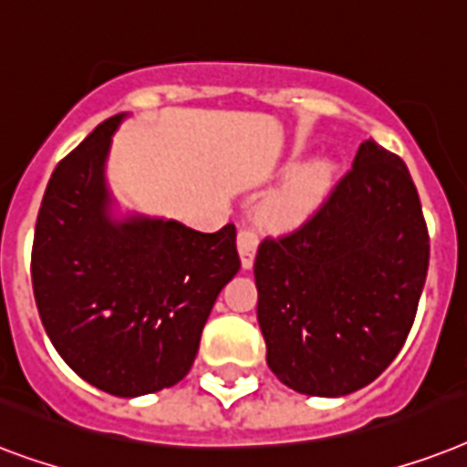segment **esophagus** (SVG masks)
Segmentation results:
<instances>
[{
	"label": "esophagus",
	"instance_id": "1",
	"mask_svg": "<svg viewBox=\"0 0 467 467\" xmlns=\"http://www.w3.org/2000/svg\"><path fill=\"white\" fill-rule=\"evenodd\" d=\"M257 244H260V238H257L255 231L238 229L236 245H238V255H241V265H244V270H251L253 263H255Z\"/></svg>",
	"mask_w": 467,
	"mask_h": 467
}]
</instances>
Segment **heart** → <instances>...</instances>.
Instances as JSON below:
<instances>
[{"mask_svg":"<svg viewBox=\"0 0 467 467\" xmlns=\"http://www.w3.org/2000/svg\"><path fill=\"white\" fill-rule=\"evenodd\" d=\"M285 175L286 181L265 204V222L275 229H296L323 204L333 173L327 161H311L304 166L286 163Z\"/></svg>","mask_w":467,"mask_h":467,"instance_id":"heart-1","label":"heart"}]
</instances>
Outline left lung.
<instances>
[{
	"mask_svg": "<svg viewBox=\"0 0 467 467\" xmlns=\"http://www.w3.org/2000/svg\"><path fill=\"white\" fill-rule=\"evenodd\" d=\"M427 267L408 166L367 140L313 219L257 248V323L272 374L318 398L368 386L405 345Z\"/></svg>",
	"mask_w": 467,
	"mask_h": 467,
	"instance_id": "obj_1",
	"label": "left lung"
}]
</instances>
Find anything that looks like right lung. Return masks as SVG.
<instances>
[{"label":"right lung","instance_id":"1","mask_svg":"<svg viewBox=\"0 0 467 467\" xmlns=\"http://www.w3.org/2000/svg\"><path fill=\"white\" fill-rule=\"evenodd\" d=\"M128 115L100 122L52 173L33 238L40 320L74 374L118 398L185 379L216 296L241 267L236 226L115 214L106 161Z\"/></svg>","mask_w":467,"mask_h":467}]
</instances>
